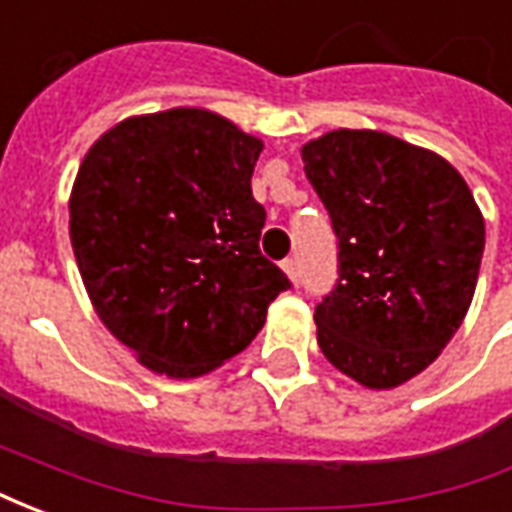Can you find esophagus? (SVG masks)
<instances>
[{"mask_svg":"<svg viewBox=\"0 0 512 512\" xmlns=\"http://www.w3.org/2000/svg\"><path fill=\"white\" fill-rule=\"evenodd\" d=\"M282 271L288 274V279L293 282V285H299V263L293 260V257H288V260H282Z\"/></svg>","mask_w":512,"mask_h":512,"instance_id":"1","label":"esophagus"}]
</instances>
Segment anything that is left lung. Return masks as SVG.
Wrapping results in <instances>:
<instances>
[{
    "label": "left lung",
    "mask_w": 512,
    "mask_h": 512,
    "mask_svg": "<svg viewBox=\"0 0 512 512\" xmlns=\"http://www.w3.org/2000/svg\"><path fill=\"white\" fill-rule=\"evenodd\" d=\"M301 158L340 241V279L315 307L318 345L356 384L395 389L466 318L483 213L447 158L384 131H329Z\"/></svg>",
    "instance_id": "obj_1"
}]
</instances>
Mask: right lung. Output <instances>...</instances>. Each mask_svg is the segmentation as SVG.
I'll return each mask as SVG.
<instances>
[{"instance_id":"right-lung-1","label":"right lung","mask_w":512,"mask_h":512,"mask_svg":"<svg viewBox=\"0 0 512 512\" xmlns=\"http://www.w3.org/2000/svg\"><path fill=\"white\" fill-rule=\"evenodd\" d=\"M263 142L178 106L112 126L73 180L71 246L98 318L161 376L197 378L241 354L290 288L260 255L252 172Z\"/></svg>"}]
</instances>
